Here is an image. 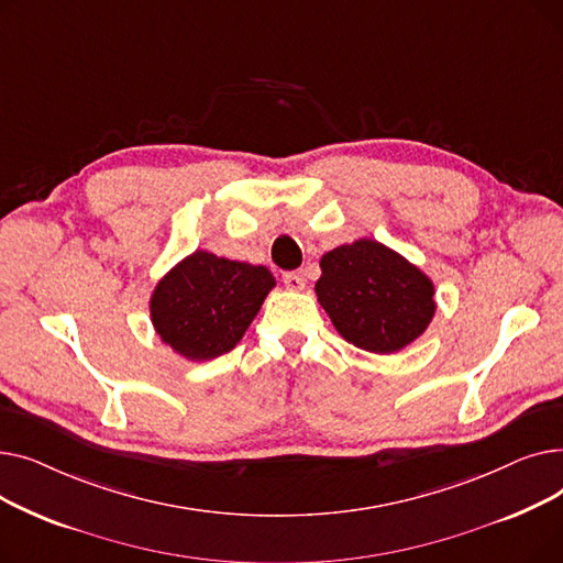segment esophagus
Instances as JSON below:
<instances>
[{
	"instance_id": "obj_1",
	"label": "esophagus",
	"mask_w": 563,
	"mask_h": 563,
	"mask_svg": "<svg viewBox=\"0 0 563 563\" xmlns=\"http://www.w3.org/2000/svg\"><path fill=\"white\" fill-rule=\"evenodd\" d=\"M283 283H285V287H287L289 291H301V289L306 287V280H303V276L294 274V272L285 274V276H283Z\"/></svg>"
}]
</instances>
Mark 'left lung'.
Segmentation results:
<instances>
[{"mask_svg":"<svg viewBox=\"0 0 563 563\" xmlns=\"http://www.w3.org/2000/svg\"><path fill=\"white\" fill-rule=\"evenodd\" d=\"M317 301L353 346L395 353L416 342L435 314L433 283L416 264L376 240L323 253Z\"/></svg>","mask_w":563,"mask_h":563,"instance_id":"left-lung-1","label":"left lung"}]
</instances>
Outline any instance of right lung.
<instances>
[{
    "instance_id": "add662e5",
    "label": "right lung",
    "mask_w": 563,
    "mask_h": 563,
    "mask_svg": "<svg viewBox=\"0 0 563 563\" xmlns=\"http://www.w3.org/2000/svg\"><path fill=\"white\" fill-rule=\"evenodd\" d=\"M276 280L266 266L196 251L177 262L151 297L157 335L187 361H212L236 346Z\"/></svg>"
}]
</instances>
